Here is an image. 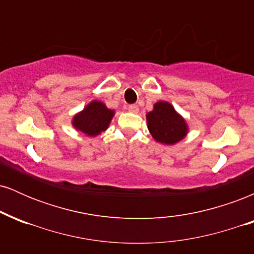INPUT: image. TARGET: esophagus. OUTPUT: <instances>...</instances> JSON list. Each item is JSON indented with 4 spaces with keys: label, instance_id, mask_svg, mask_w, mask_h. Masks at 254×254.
I'll return each instance as SVG.
<instances>
[{
    "label": "esophagus",
    "instance_id": "34e87169",
    "mask_svg": "<svg viewBox=\"0 0 254 254\" xmlns=\"http://www.w3.org/2000/svg\"><path fill=\"white\" fill-rule=\"evenodd\" d=\"M127 110H129V112L131 113H137L138 112V106H137V105H130V106L127 107Z\"/></svg>",
    "mask_w": 254,
    "mask_h": 254
}]
</instances>
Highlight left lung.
Listing matches in <instances>:
<instances>
[{"label":"left lung","instance_id":"8db88e82","mask_svg":"<svg viewBox=\"0 0 254 254\" xmlns=\"http://www.w3.org/2000/svg\"><path fill=\"white\" fill-rule=\"evenodd\" d=\"M145 117L153 138L164 145L177 144L188 136L190 130L186 119L168 101H156Z\"/></svg>","mask_w":254,"mask_h":254}]
</instances>
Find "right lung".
Masks as SVG:
<instances>
[{
  "instance_id": "1",
  "label": "right lung",
  "mask_w": 254,
  "mask_h": 254,
  "mask_svg": "<svg viewBox=\"0 0 254 254\" xmlns=\"http://www.w3.org/2000/svg\"><path fill=\"white\" fill-rule=\"evenodd\" d=\"M115 113V110L109 109L103 101L92 100L82 111L75 113L71 119V125L83 135L97 137L103 131L109 129Z\"/></svg>"
}]
</instances>
